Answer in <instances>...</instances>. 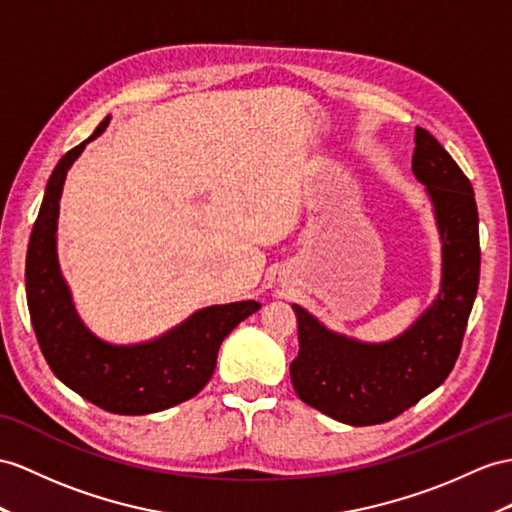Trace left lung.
<instances>
[{
    "instance_id": "obj_1",
    "label": "left lung",
    "mask_w": 512,
    "mask_h": 512,
    "mask_svg": "<svg viewBox=\"0 0 512 512\" xmlns=\"http://www.w3.org/2000/svg\"><path fill=\"white\" fill-rule=\"evenodd\" d=\"M413 173L432 197L443 241L436 302L400 339L365 345L297 313L299 354L291 382L299 400L350 426L391 421L441 386L463 347L480 280L478 206L469 178L434 136L415 130Z\"/></svg>"
}]
</instances>
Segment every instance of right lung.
Returning a JSON list of instances; mask_svg holds the SVG:
<instances>
[{"label": "right lung", "instance_id": "add662e5", "mask_svg": "<svg viewBox=\"0 0 512 512\" xmlns=\"http://www.w3.org/2000/svg\"><path fill=\"white\" fill-rule=\"evenodd\" d=\"M106 126L108 117L93 136L69 149L49 176L28 245V308L36 341L56 378L108 413L147 415L191 400L202 391L217 367L221 341L256 313L260 304L249 299L204 308L162 339L143 345H108L84 328L58 269V199L71 162Z\"/></svg>", "mask_w": 512, "mask_h": 512}]
</instances>
